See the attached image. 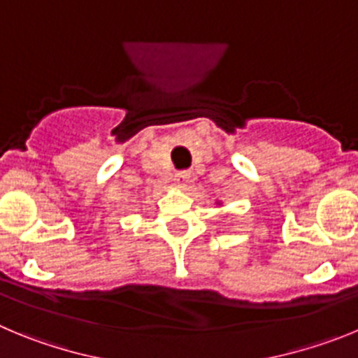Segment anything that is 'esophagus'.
I'll return each instance as SVG.
<instances>
[{
  "instance_id": "obj_1",
  "label": "esophagus",
  "mask_w": 358,
  "mask_h": 358,
  "mask_svg": "<svg viewBox=\"0 0 358 358\" xmlns=\"http://www.w3.org/2000/svg\"><path fill=\"white\" fill-rule=\"evenodd\" d=\"M191 182H192V176H191V173H189V171H178V173H176V183H178L180 187H183V189H185V187L189 185Z\"/></svg>"
}]
</instances>
